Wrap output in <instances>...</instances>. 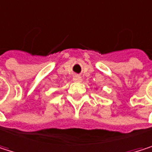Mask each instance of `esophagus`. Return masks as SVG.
I'll use <instances>...</instances> for the list:
<instances>
[{"mask_svg": "<svg viewBox=\"0 0 152 152\" xmlns=\"http://www.w3.org/2000/svg\"><path fill=\"white\" fill-rule=\"evenodd\" d=\"M73 81L77 82V83H80V82H82V77H79V75H75V77H73Z\"/></svg>", "mask_w": 152, "mask_h": 152, "instance_id": "esophagus-1", "label": "esophagus"}]
</instances>
